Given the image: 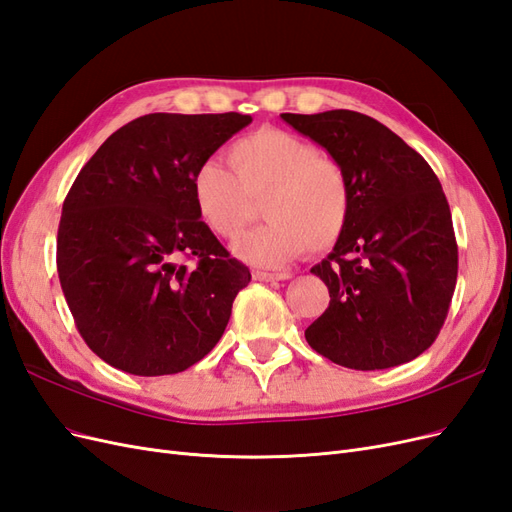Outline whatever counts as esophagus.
Listing matches in <instances>:
<instances>
[{"label": "esophagus", "mask_w": 512, "mask_h": 512, "mask_svg": "<svg viewBox=\"0 0 512 512\" xmlns=\"http://www.w3.org/2000/svg\"><path fill=\"white\" fill-rule=\"evenodd\" d=\"M290 273H269V271H254V280L258 282H282L288 280Z\"/></svg>", "instance_id": "34e87169"}]
</instances>
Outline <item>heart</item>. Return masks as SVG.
<instances>
[{
	"mask_svg": "<svg viewBox=\"0 0 512 512\" xmlns=\"http://www.w3.org/2000/svg\"><path fill=\"white\" fill-rule=\"evenodd\" d=\"M230 168L200 162L192 175L198 218L220 239H237L262 203L265 226L237 245L239 258L277 267L309 252H327L342 239L352 192L342 162L314 143L280 128H262L228 149Z\"/></svg>",
	"mask_w": 512,
	"mask_h": 512,
	"instance_id": "obj_1",
	"label": "heart"
}]
</instances>
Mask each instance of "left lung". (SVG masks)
I'll list each match as a JSON object with an SVG mask.
<instances>
[{"instance_id":"1","label":"left lung","mask_w":512,"mask_h":512,"mask_svg":"<svg viewBox=\"0 0 512 512\" xmlns=\"http://www.w3.org/2000/svg\"><path fill=\"white\" fill-rule=\"evenodd\" d=\"M342 162L352 205L342 239L312 267L329 307L307 344L350 369H389L423 354L457 284V241L442 185L421 153L363 113H282Z\"/></svg>"}]
</instances>
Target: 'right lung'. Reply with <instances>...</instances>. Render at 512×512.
I'll return each instance as SVG.
<instances>
[{
	"mask_svg": "<svg viewBox=\"0 0 512 512\" xmlns=\"http://www.w3.org/2000/svg\"><path fill=\"white\" fill-rule=\"evenodd\" d=\"M250 123L241 113H151L81 168L61 209L57 273L76 329L104 363L168 376L220 342L252 275L198 218L192 175Z\"/></svg>",
	"mask_w": 512,
	"mask_h": 512,
	"instance_id": "obj_1",
	"label": "right lung"
}]
</instances>
